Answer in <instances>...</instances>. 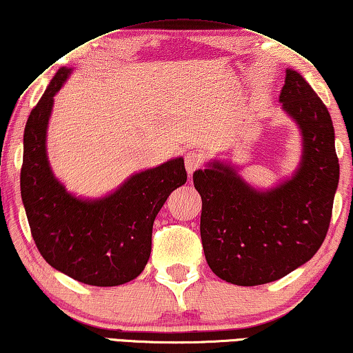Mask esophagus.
I'll return each mask as SVG.
<instances>
[{"mask_svg": "<svg viewBox=\"0 0 353 353\" xmlns=\"http://www.w3.org/2000/svg\"><path fill=\"white\" fill-rule=\"evenodd\" d=\"M184 164H186L189 175H192L194 172H197L202 167V154L199 151H188L186 156H184Z\"/></svg>", "mask_w": 353, "mask_h": 353, "instance_id": "esophagus-1", "label": "esophagus"}]
</instances>
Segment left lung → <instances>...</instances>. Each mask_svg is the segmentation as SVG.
<instances>
[{
    "label": "left lung",
    "instance_id": "8db88e82",
    "mask_svg": "<svg viewBox=\"0 0 353 353\" xmlns=\"http://www.w3.org/2000/svg\"><path fill=\"white\" fill-rule=\"evenodd\" d=\"M279 101L301 128V167L290 181L257 192L214 162L194 173L202 197L200 236L216 276L236 285L281 279L306 263L327 236L339 181L328 108L305 79L287 69Z\"/></svg>",
    "mask_w": 353,
    "mask_h": 353
}]
</instances>
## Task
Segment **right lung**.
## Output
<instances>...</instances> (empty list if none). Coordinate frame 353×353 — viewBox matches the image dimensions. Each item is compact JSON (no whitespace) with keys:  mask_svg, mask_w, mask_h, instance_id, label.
Returning <instances> with one entry per match:
<instances>
[{"mask_svg":"<svg viewBox=\"0 0 353 353\" xmlns=\"http://www.w3.org/2000/svg\"><path fill=\"white\" fill-rule=\"evenodd\" d=\"M69 72L58 70L26 121L21 200L32 240L48 265L79 283L120 285L143 271L156 214L188 173L178 158L137 173L102 200L85 202L68 194L48 165L46 131L53 96Z\"/></svg>","mask_w":353,"mask_h":353,"instance_id":"right-lung-1","label":"right lung"}]
</instances>
